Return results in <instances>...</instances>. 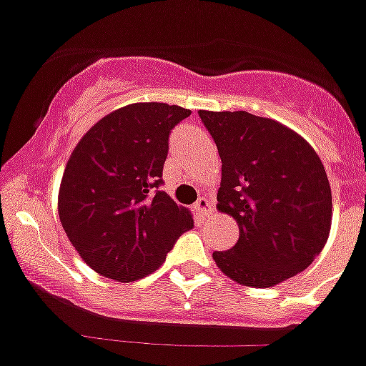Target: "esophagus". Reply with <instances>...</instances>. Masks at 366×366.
<instances>
[{
	"mask_svg": "<svg viewBox=\"0 0 366 366\" xmlns=\"http://www.w3.org/2000/svg\"><path fill=\"white\" fill-rule=\"evenodd\" d=\"M194 212L198 216H207L212 212V203L207 198H199L198 202L194 203Z\"/></svg>",
	"mask_w": 366,
	"mask_h": 366,
	"instance_id": "34e87169",
	"label": "esophagus"
}]
</instances>
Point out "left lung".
Listing matches in <instances>:
<instances>
[{"label": "left lung", "instance_id": "8db88e82", "mask_svg": "<svg viewBox=\"0 0 366 366\" xmlns=\"http://www.w3.org/2000/svg\"><path fill=\"white\" fill-rule=\"evenodd\" d=\"M199 117L218 147V211L240 236L214 251L216 266L234 282L271 287L304 271L321 253L332 227V190L325 164L292 128L247 112Z\"/></svg>", "mask_w": 366, "mask_h": 366}]
</instances>
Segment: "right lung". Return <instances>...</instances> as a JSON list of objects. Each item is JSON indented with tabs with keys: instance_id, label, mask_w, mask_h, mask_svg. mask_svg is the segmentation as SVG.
<instances>
[{
	"instance_id": "add662e5",
	"label": "right lung",
	"mask_w": 366,
	"mask_h": 366,
	"mask_svg": "<svg viewBox=\"0 0 366 366\" xmlns=\"http://www.w3.org/2000/svg\"><path fill=\"white\" fill-rule=\"evenodd\" d=\"M190 109L135 102L108 113L71 152L58 216L87 266L132 282L154 273L194 219L163 185L168 135Z\"/></svg>"
}]
</instances>
